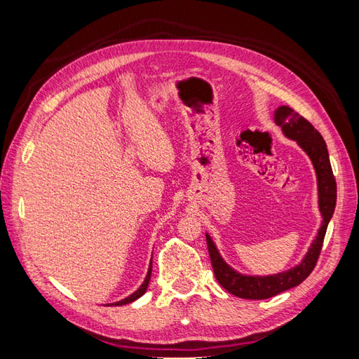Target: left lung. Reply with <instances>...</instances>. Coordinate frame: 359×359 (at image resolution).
Returning <instances> with one entry per match:
<instances>
[{
	"instance_id": "1",
	"label": "left lung",
	"mask_w": 359,
	"mask_h": 359,
	"mask_svg": "<svg viewBox=\"0 0 359 359\" xmlns=\"http://www.w3.org/2000/svg\"><path fill=\"white\" fill-rule=\"evenodd\" d=\"M274 123L281 127V132L287 139L295 140L313 163L318 180V198L322 224L318 231V236L313 240L309 252L301 262L274 276H245L238 273L229 264H226L219 248L215 247L212 238L208 233H205L217 281L232 295L244 299H266L276 297L281 292L301 285L310 276L319 259L323 238L327 233V227L334 214L337 202V184L332 175L328 148L322 135L306 118L297 114L289 106L277 107L274 112Z\"/></svg>"
}]
</instances>
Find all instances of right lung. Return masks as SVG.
Here are the masks:
<instances>
[{
	"label": "right lung",
	"instance_id": "obj_1",
	"mask_svg": "<svg viewBox=\"0 0 359 359\" xmlns=\"http://www.w3.org/2000/svg\"><path fill=\"white\" fill-rule=\"evenodd\" d=\"M151 262H153V260H151ZM149 262V268H148V273H147V277H145V280H144V283L140 285V287L136 290V292H133L132 295L130 297H127V298H124V299H121V301H118V302H112L111 306H126V304H130V302H133V301H136L137 298H140L144 295V293L147 292V287H148V285H149V278H151V271H153V264Z\"/></svg>",
	"mask_w": 359,
	"mask_h": 359
}]
</instances>
